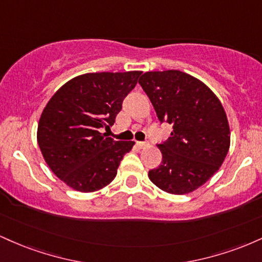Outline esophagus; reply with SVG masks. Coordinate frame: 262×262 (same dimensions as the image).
<instances>
[{
	"instance_id": "1",
	"label": "esophagus",
	"mask_w": 262,
	"mask_h": 262,
	"mask_svg": "<svg viewBox=\"0 0 262 262\" xmlns=\"http://www.w3.org/2000/svg\"><path fill=\"white\" fill-rule=\"evenodd\" d=\"M137 146L139 149H144L146 148V146H149V143L148 141H137Z\"/></svg>"
}]
</instances>
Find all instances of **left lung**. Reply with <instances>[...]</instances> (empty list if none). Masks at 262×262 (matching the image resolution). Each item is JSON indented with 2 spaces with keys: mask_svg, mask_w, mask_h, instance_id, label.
Masks as SVG:
<instances>
[{
  "mask_svg": "<svg viewBox=\"0 0 262 262\" xmlns=\"http://www.w3.org/2000/svg\"><path fill=\"white\" fill-rule=\"evenodd\" d=\"M140 86L171 137L158 148L162 161L149 179L162 191L186 194L219 170L230 146V130L221 101L202 81L179 70L149 71Z\"/></svg>",
  "mask_w": 262,
  "mask_h": 262,
  "instance_id": "8db88e82",
  "label": "left lung"
}]
</instances>
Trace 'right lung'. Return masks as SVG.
Listing matches in <instances>:
<instances>
[{
	"mask_svg": "<svg viewBox=\"0 0 262 262\" xmlns=\"http://www.w3.org/2000/svg\"><path fill=\"white\" fill-rule=\"evenodd\" d=\"M141 71L91 73L74 77L54 93L39 119L37 139L50 170L69 187L95 192L113 181L134 141L102 134L112 127L123 100Z\"/></svg>",
	"mask_w": 262,
	"mask_h": 262,
	"instance_id": "add662e5",
	"label": "right lung"
}]
</instances>
